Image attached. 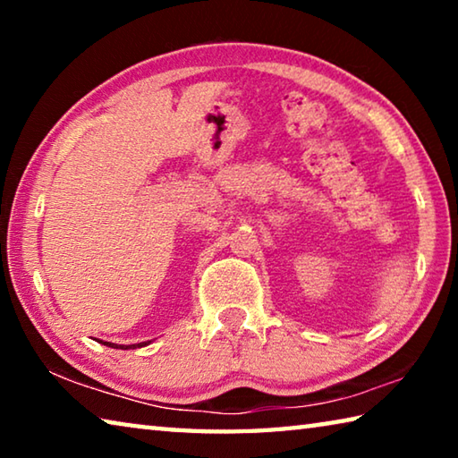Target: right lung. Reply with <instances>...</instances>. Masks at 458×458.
Returning a JSON list of instances; mask_svg holds the SVG:
<instances>
[{
    "label": "right lung",
    "instance_id": "1",
    "mask_svg": "<svg viewBox=\"0 0 458 458\" xmlns=\"http://www.w3.org/2000/svg\"><path fill=\"white\" fill-rule=\"evenodd\" d=\"M100 344H105V345H108V347H114V350H119V347H121V350H129V347H133V350H135V347L149 345L151 341H143V344H135V345H117V344H111V341H100Z\"/></svg>",
    "mask_w": 458,
    "mask_h": 458
}]
</instances>
